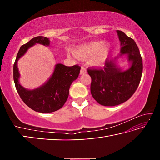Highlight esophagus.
Returning a JSON list of instances; mask_svg holds the SVG:
<instances>
[{"mask_svg": "<svg viewBox=\"0 0 160 160\" xmlns=\"http://www.w3.org/2000/svg\"><path fill=\"white\" fill-rule=\"evenodd\" d=\"M87 73V70L85 68L82 67L80 69V75H82V74H85Z\"/></svg>", "mask_w": 160, "mask_h": 160, "instance_id": "34e87169", "label": "esophagus"}]
</instances>
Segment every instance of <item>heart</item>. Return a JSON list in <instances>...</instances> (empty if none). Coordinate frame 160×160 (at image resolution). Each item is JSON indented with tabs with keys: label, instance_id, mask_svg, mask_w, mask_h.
Returning a JSON list of instances; mask_svg holds the SVG:
<instances>
[{
	"label": "heart",
	"instance_id": "b5f03b06",
	"mask_svg": "<svg viewBox=\"0 0 160 160\" xmlns=\"http://www.w3.org/2000/svg\"><path fill=\"white\" fill-rule=\"evenodd\" d=\"M112 49V44L109 42L94 41L78 46L74 48V53L80 59L90 58L92 66L100 67L105 63Z\"/></svg>",
	"mask_w": 160,
	"mask_h": 160
}]
</instances>
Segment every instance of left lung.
Instances as JSON below:
<instances>
[{"label": "left lung", "mask_w": 160, "mask_h": 160, "mask_svg": "<svg viewBox=\"0 0 160 160\" xmlns=\"http://www.w3.org/2000/svg\"><path fill=\"white\" fill-rule=\"evenodd\" d=\"M121 42L120 53L107 58L104 69L88 70L92 78L91 94L99 104L117 106L131 98L139 85L142 72V60L139 48L133 39L124 32L116 30ZM125 55L130 64L124 70L118 66L119 58Z\"/></svg>", "instance_id": "obj_1"}]
</instances>
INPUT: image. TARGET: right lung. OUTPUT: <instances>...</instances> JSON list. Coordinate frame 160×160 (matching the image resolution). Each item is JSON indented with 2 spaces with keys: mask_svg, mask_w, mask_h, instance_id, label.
<instances>
[{
  "mask_svg": "<svg viewBox=\"0 0 160 160\" xmlns=\"http://www.w3.org/2000/svg\"><path fill=\"white\" fill-rule=\"evenodd\" d=\"M37 44L48 47L50 40L47 37L39 36L22 46L13 66V78L19 95L29 108L37 112L51 113L61 109L66 103L69 95L70 87L79 75L80 67L77 65L69 67L57 63L55 65L52 75L41 86L32 90L24 88L20 82V74L18 62L29 48Z\"/></svg>",
  "mask_w": 160,
  "mask_h": 160,
  "instance_id": "1",
  "label": "right lung"
}]
</instances>
